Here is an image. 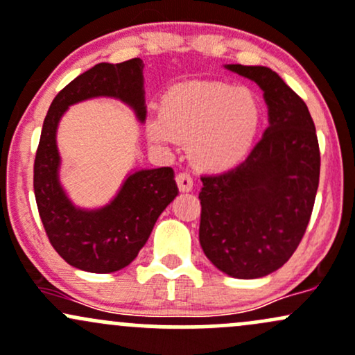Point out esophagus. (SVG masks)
Segmentation results:
<instances>
[{
  "label": "esophagus",
  "instance_id": "esophagus-1",
  "mask_svg": "<svg viewBox=\"0 0 355 355\" xmlns=\"http://www.w3.org/2000/svg\"><path fill=\"white\" fill-rule=\"evenodd\" d=\"M175 180H177V185L178 189L182 190V192H190L193 187V180L192 177H190L189 171H180V173L175 175Z\"/></svg>",
  "mask_w": 355,
  "mask_h": 355
}]
</instances>
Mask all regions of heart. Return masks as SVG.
<instances>
[{
	"label": "heart",
	"instance_id": "heart-1",
	"mask_svg": "<svg viewBox=\"0 0 355 355\" xmlns=\"http://www.w3.org/2000/svg\"><path fill=\"white\" fill-rule=\"evenodd\" d=\"M263 119L254 92L225 83L189 80L171 85L159 101V116L146 121L151 141L173 148L189 139L198 165L225 168L251 150Z\"/></svg>",
	"mask_w": 355,
	"mask_h": 355
}]
</instances>
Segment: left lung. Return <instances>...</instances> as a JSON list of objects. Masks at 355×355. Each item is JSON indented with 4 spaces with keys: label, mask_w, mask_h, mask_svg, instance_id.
Instances as JSON below:
<instances>
[{
    "label": "left lung",
    "mask_w": 355,
    "mask_h": 355,
    "mask_svg": "<svg viewBox=\"0 0 355 355\" xmlns=\"http://www.w3.org/2000/svg\"><path fill=\"white\" fill-rule=\"evenodd\" d=\"M263 89L270 124L244 162L202 175L198 239L216 268L261 278L297 251L313 210L320 150L309 107L271 69L227 65Z\"/></svg>",
    "instance_id": "left-lung-1"
}]
</instances>
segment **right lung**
Listing matches in <instances>:
<instances>
[{"instance_id":"add662e5","label":"right lung","mask_w":355,"mask_h":355,"mask_svg":"<svg viewBox=\"0 0 355 355\" xmlns=\"http://www.w3.org/2000/svg\"><path fill=\"white\" fill-rule=\"evenodd\" d=\"M141 58L97 64L55 96L46 112L33 165L38 214L50 244L70 266L91 272L118 271L138 256L159 214L178 193L173 170L162 166L130 175L111 204L97 210L73 207L58 184L55 131L70 104L97 96L118 97L146 118Z\"/></svg>"}]
</instances>
